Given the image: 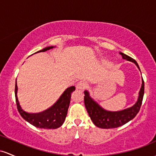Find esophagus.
Listing matches in <instances>:
<instances>
[{"label":"esophagus","mask_w":156,"mask_h":156,"mask_svg":"<svg viewBox=\"0 0 156 156\" xmlns=\"http://www.w3.org/2000/svg\"><path fill=\"white\" fill-rule=\"evenodd\" d=\"M85 87H86V83L85 81H83V80L78 82L76 84V88L78 89V90H84Z\"/></svg>","instance_id":"34e87169"}]
</instances>
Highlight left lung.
<instances>
[{
	"instance_id": "obj_1",
	"label": "left lung",
	"mask_w": 156,
	"mask_h": 156,
	"mask_svg": "<svg viewBox=\"0 0 156 156\" xmlns=\"http://www.w3.org/2000/svg\"><path fill=\"white\" fill-rule=\"evenodd\" d=\"M119 54L122 55V58L124 59L133 62L140 71L139 65L135 59L122 52H119ZM144 92V83L142 79L141 87L140 88L139 97H138L136 102L130 108L119 111H110L104 109L102 107L99 105V103H97L90 97V94L87 90L84 91V94H85L84 101H85V105L87 109V113H88L90 119L92 120L93 123L97 127L103 129L116 128V127H120V126L124 125L125 124L130 122L137 115L140 108H141V103H142Z\"/></svg>"
}]
</instances>
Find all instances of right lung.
I'll use <instances>...</instances> for the list:
<instances>
[{"label": "right lung", "mask_w": 156, "mask_h": 156, "mask_svg": "<svg viewBox=\"0 0 156 156\" xmlns=\"http://www.w3.org/2000/svg\"><path fill=\"white\" fill-rule=\"evenodd\" d=\"M56 46H48L38 51L36 53L44 52L55 48ZM75 90L74 86H71L65 90L62 95L59 97L55 104L48 109L39 112V113H29L24 111L20 106L17 97V80L15 82V99H16L17 108L20 116L26 122L38 128L43 129H57L62 126L66 117L67 116L68 109L71 101V93Z\"/></svg>", "instance_id": "obj_1"}]
</instances>
